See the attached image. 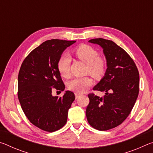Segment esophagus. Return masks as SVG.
Segmentation results:
<instances>
[{
	"label": "esophagus",
	"mask_w": 153,
	"mask_h": 153,
	"mask_svg": "<svg viewBox=\"0 0 153 153\" xmlns=\"http://www.w3.org/2000/svg\"><path fill=\"white\" fill-rule=\"evenodd\" d=\"M75 96H76V98H78L79 97H81L82 94L78 92H76L75 93Z\"/></svg>",
	"instance_id": "34e87169"
}]
</instances>
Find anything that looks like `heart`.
I'll return each instance as SVG.
<instances>
[{
	"label": "heart",
	"mask_w": 153,
	"mask_h": 153,
	"mask_svg": "<svg viewBox=\"0 0 153 153\" xmlns=\"http://www.w3.org/2000/svg\"><path fill=\"white\" fill-rule=\"evenodd\" d=\"M75 54L80 60L87 64V71L94 77H101L105 71L104 59L98 56V53L92 46L82 45L75 50ZM71 59L69 55H63L57 62V69L61 76H69V66ZM92 84V80L88 76L75 77L69 81L68 87L77 92H84Z\"/></svg>",
	"instance_id": "b5f03b06"
}]
</instances>
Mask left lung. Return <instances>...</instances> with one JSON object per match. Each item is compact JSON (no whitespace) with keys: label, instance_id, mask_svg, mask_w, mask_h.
<instances>
[{"label":"left lung","instance_id":"obj_1","mask_svg":"<svg viewBox=\"0 0 153 153\" xmlns=\"http://www.w3.org/2000/svg\"><path fill=\"white\" fill-rule=\"evenodd\" d=\"M88 42L101 46L107 68L93 88L105 95L88 94L86 117L92 128L105 131L120 125L130 113L139 93V73L130 56L113 41L95 38Z\"/></svg>","mask_w":153,"mask_h":153}]
</instances>
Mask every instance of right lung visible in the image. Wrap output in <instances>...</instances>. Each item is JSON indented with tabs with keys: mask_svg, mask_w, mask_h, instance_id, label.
<instances>
[{
	"mask_svg": "<svg viewBox=\"0 0 153 153\" xmlns=\"http://www.w3.org/2000/svg\"><path fill=\"white\" fill-rule=\"evenodd\" d=\"M76 41L46 40L24 59L18 75V98L25 116L33 125L53 132L67 122L74 93L65 91L63 97H53L52 89L61 91L65 85L57 69L62 53Z\"/></svg>",
	"mask_w": 153,
	"mask_h": 153,
	"instance_id": "obj_1",
	"label": "right lung"
}]
</instances>
